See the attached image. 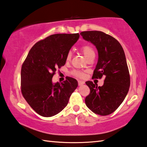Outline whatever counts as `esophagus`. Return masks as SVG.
<instances>
[{
  "instance_id": "34e87169",
  "label": "esophagus",
  "mask_w": 147,
  "mask_h": 147,
  "mask_svg": "<svg viewBox=\"0 0 147 147\" xmlns=\"http://www.w3.org/2000/svg\"><path fill=\"white\" fill-rule=\"evenodd\" d=\"M78 86H82L84 84H85V82H84V81H81V80H79L78 82Z\"/></svg>"
}]
</instances>
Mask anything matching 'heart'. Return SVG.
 Listing matches in <instances>:
<instances>
[{"label":"heart","mask_w":147,"mask_h":147,"mask_svg":"<svg viewBox=\"0 0 147 147\" xmlns=\"http://www.w3.org/2000/svg\"><path fill=\"white\" fill-rule=\"evenodd\" d=\"M80 50L82 53L84 54V55L85 56L87 59H88L90 58H92V57L94 58V56H95V52H94L93 47H92L91 45H85L82 46L81 47ZM71 58H72V53L71 51H69L66 56V61H70L71 59ZM72 74L75 77H76V78H83L84 77V73L80 71H73L72 72Z\"/></svg>","instance_id":"b5f03b06"}]
</instances>
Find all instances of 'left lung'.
<instances>
[{
  "instance_id": "left-lung-1",
  "label": "left lung",
  "mask_w": 147,
  "mask_h": 147,
  "mask_svg": "<svg viewBox=\"0 0 147 147\" xmlns=\"http://www.w3.org/2000/svg\"><path fill=\"white\" fill-rule=\"evenodd\" d=\"M80 35L93 43L98 51V62L93 78H104L102 86H98L91 81L86 82L90 93L86 97V104L94 113L109 115L123 102L130 85L124 50L116 39L104 32L86 31L82 32Z\"/></svg>"
}]
</instances>
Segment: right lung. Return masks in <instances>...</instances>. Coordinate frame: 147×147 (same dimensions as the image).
I'll list each match as a JSON object with an SVG mask.
<instances>
[{
    "instance_id": "right-lung-1",
    "label": "right lung",
    "mask_w": 147,
    "mask_h": 147,
    "mask_svg": "<svg viewBox=\"0 0 147 147\" xmlns=\"http://www.w3.org/2000/svg\"><path fill=\"white\" fill-rule=\"evenodd\" d=\"M79 37L78 33L47 37L32 47L22 65V94L39 115L49 117L60 112L78 86L76 80L71 77L61 84H53L52 78L65 64L67 54Z\"/></svg>"
}]
</instances>
